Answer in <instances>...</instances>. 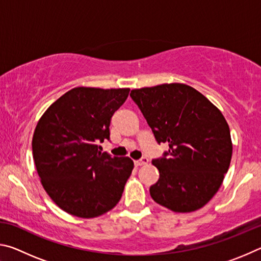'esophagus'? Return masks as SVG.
Instances as JSON below:
<instances>
[{
    "mask_svg": "<svg viewBox=\"0 0 261 261\" xmlns=\"http://www.w3.org/2000/svg\"><path fill=\"white\" fill-rule=\"evenodd\" d=\"M147 163H148V159H147V158H141L140 160H136V161H135V165H136L137 167L145 166V165H147Z\"/></svg>",
    "mask_w": 261,
    "mask_h": 261,
    "instance_id": "1",
    "label": "esophagus"
}]
</instances>
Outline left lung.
<instances>
[{
  "label": "left lung",
  "mask_w": 261,
  "mask_h": 261,
  "mask_svg": "<svg viewBox=\"0 0 261 261\" xmlns=\"http://www.w3.org/2000/svg\"><path fill=\"white\" fill-rule=\"evenodd\" d=\"M130 96L158 143L169 145L165 156L152 161L160 173L149 188L153 200L177 213L204 207L219 191L231 161L230 130L222 113L180 83L136 88Z\"/></svg>",
  "instance_id": "8db88e82"
}]
</instances>
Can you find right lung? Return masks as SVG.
Instances as JSON below:
<instances>
[{
  "label": "right lung",
  "mask_w": 261,
  "mask_h": 261,
  "mask_svg": "<svg viewBox=\"0 0 261 261\" xmlns=\"http://www.w3.org/2000/svg\"><path fill=\"white\" fill-rule=\"evenodd\" d=\"M130 88L74 87L51 103L35 126L33 160L51 200L67 213L92 219L120 201L134 169L130 158L101 153L113 114Z\"/></svg>",
  "instance_id": "1"
}]
</instances>
